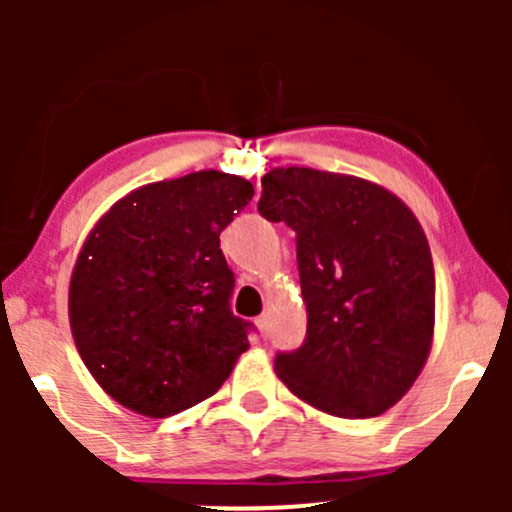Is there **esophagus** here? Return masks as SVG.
I'll return each instance as SVG.
<instances>
[{"label": "esophagus", "mask_w": 512, "mask_h": 512, "mask_svg": "<svg viewBox=\"0 0 512 512\" xmlns=\"http://www.w3.org/2000/svg\"><path fill=\"white\" fill-rule=\"evenodd\" d=\"M255 325L260 327L262 337H267V334H269V317H267V315H260V317H255Z\"/></svg>", "instance_id": "obj_1"}]
</instances>
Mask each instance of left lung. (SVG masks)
Listing matches in <instances>:
<instances>
[{
	"label": "left lung",
	"instance_id": "8db88e82",
	"mask_svg": "<svg viewBox=\"0 0 512 512\" xmlns=\"http://www.w3.org/2000/svg\"><path fill=\"white\" fill-rule=\"evenodd\" d=\"M257 211L296 233L308 330L279 351L276 375L342 419L383 414L424 368L436 274L424 228L385 187L313 168L262 178Z\"/></svg>",
	"mask_w": 512,
	"mask_h": 512
}]
</instances>
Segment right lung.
Masks as SVG:
<instances>
[{"mask_svg":"<svg viewBox=\"0 0 512 512\" xmlns=\"http://www.w3.org/2000/svg\"><path fill=\"white\" fill-rule=\"evenodd\" d=\"M255 195L202 170L122 197L91 231L69 284L76 349L98 385L144 416L214 395L255 325L233 315L221 231Z\"/></svg>","mask_w":512,"mask_h":512,"instance_id":"1","label":"right lung"}]
</instances>
